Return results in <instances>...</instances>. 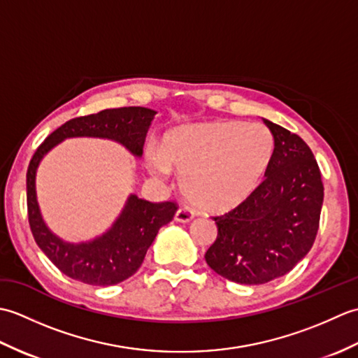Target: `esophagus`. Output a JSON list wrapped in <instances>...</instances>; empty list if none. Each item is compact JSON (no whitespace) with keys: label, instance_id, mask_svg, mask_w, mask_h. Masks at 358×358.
Here are the masks:
<instances>
[{"label":"esophagus","instance_id":"obj_1","mask_svg":"<svg viewBox=\"0 0 358 358\" xmlns=\"http://www.w3.org/2000/svg\"><path fill=\"white\" fill-rule=\"evenodd\" d=\"M194 218V212L189 208H180L175 212V220L180 223H189Z\"/></svg>","mask_w":358,"mask_h":358}]
</instances>
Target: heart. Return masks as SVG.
<instances>
[{"label": "heart", "instance_id": "1", "mask_svg": "<svg viewBox=\"0 0 358 358\" xmlns=\"http://www.w3.org/2000/svg\"><path fill=\"white\" fill-rule=\"evenodd\" d=\"M273 150V135L262 123L212 121L166 135L148 164L157 177H167L171 171L181 173V191L194 206L222 212L257 191Z\"/></svg>", "mask_w": 358, "mask_h": 358}]
</instances>
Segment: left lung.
I'll return each mask as SVG.
<instances>
[{
	"label": "left lung",
	"mask_w": 358,
	"mask_h": 358,
	"mask_svg": "<svg viewBox=\"0 0 358 358\" xmlns=\"http://www.w3.org/2000/svg\"><path fill=\"white\" fill-rule=\"evenodd\" d=\"M275 140L264 180L248 200L214 215L215 241L206 263L241 285L285 275L313 248L323 204V181L313 150L299 135L263 120Z\"/></svg>",
	"instance_id": "obj_1"
}]
</instances>
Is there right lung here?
I'll return each instance as SVG.
<instances>
[{
	"label": "right lung",
	"mask_w": 358,
	"mask_h": 358,
	"mask_svg": "<svg viewBox=\"0 0 358 358\" xmlns=\"http://www.w3.org/2000/svg\"><path fill=\"white\" fill-rule=\"evenodd\" d=\"M155 112L146 108L104 109L92 115L66 121L45 138L27 167V217L36 245L67 277L87 285L110 286L124 281L138 271L159 227L173 218L175 201L150 203L131 195L123 214L103 237L90 243L71 245L55 237L45 227L35 195V172L45 152L69 136H100L115 140L135 155L143 154V144Z\"/></svg>",
	"instance_id": "add662e5"
}]
</instances>
